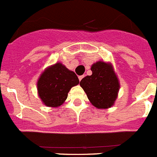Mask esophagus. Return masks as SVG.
Listing matches in <instances>:
<instances>
[{
    "instance_id": "34e87169",
    "label": "esophagus",
    "mask_w": 157,
    "mask_h": 157,
    "mask_svg": "<svg viewBox=\"0 0 157 157\" xmlns=\"http://www.w3.org/2000/svg\"><path fill=\"white\" fill-rule=\"evenodd\" d=\"M85 77V75H80V76H78V79H79V81H81L82 79L83 78Z\"/></svg>"
}]
</instances>
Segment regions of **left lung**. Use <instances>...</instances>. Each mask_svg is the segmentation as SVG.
<instances>
[{"label":"left lung","instance_id":"1","mask_svg":"<svg viewBox=\"0 0 157 157\" xmlns=\"http://www.w3.org/2000/svg\"><path fill=\"white\" fill-rule=\"evenodd\" d=\"M92 75L83 78L80 86L87 98L98 109H109L114 105L120 82L111 63L98 61L91 67Z\"/></svg>","mask_w":157,"mask_h":157}]
</instances>
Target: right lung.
Here are the masks:
<instances>
[{"label":"right lung","instance_id":"add662e5","mask_svg":"<svg viewBox=\"0 0 157 157\" xmlns=\"http://www.w3.org/2000/svg\"><path fill=\"white\" fill-rule=\"evenodd\" d=\"M78 83L75 72L61 63H56L47 67L40 75L37 83V93L44 105L56 108L66 101L71 87Z\"/></svg>","mask_w":157,"mask_h":157}]
</instances>
